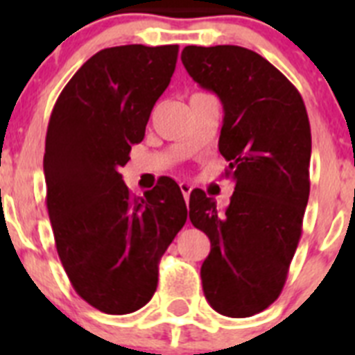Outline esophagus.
Listing matches in <instances>:
<instances>
[{
  "label": "esophagus",
  "instance_id": "esophagus-1",
  "mask_svg": "<svg viewBox=\"0 0 355 355\" xmlns=\"http://www.w3.org/2000/svg\"><path fill=\"white\" fill-rule=\"evenodd\" d=\"M180 188H181V193H183L184 200L188 202V199H190V192H192V187L188 183H180Z\"/></svg>",
  "mask_w": 355,
  "mask_h": 355
}]
</instances>
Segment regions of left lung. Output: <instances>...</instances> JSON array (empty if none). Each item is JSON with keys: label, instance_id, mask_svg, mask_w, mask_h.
Listing matches in <instances>:
<instances>
[{"label": "left lung", "instance_id": "8db88e82", "mask_svg": "<svg viewBox=\"0 0 355 355\" xmlns=\"http://www.w3.org/2000/svg\"><path fill=\"white\" fill-rule=\"evenodd\" d=\"M193 81L220 97L218 150L234 192L225 211L196 188L190 220L208 234L202 290L216 313L245 318L277 300L302 234L311 128L302 96L261 55L240 46H187Z\"/></svg>", "mask_w": 355, "mask_h": 355}]
</instances>
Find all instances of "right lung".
Returning a JSON list of instances; mask_svg holds the SVG:
<instances>
[{"mask_svg": "<svg viewBox=\"0 0 355 355\" xmlns=\"http://www.w3.org/2000/svg\"><path fill=\"white\" fill-rule=\"evenodd\" d=\"M178 53V44L101 49L69 80L49 117L44 178L56 252L76 293L106 315L153 299L159 259L187 222L174 180L162 175L135 197L119 172L144 140Z\"/></svg>", "mask_w": 355, "mask_h": 355, "instance_id": "add662e5", "label": "right lung"}]
</instances>
